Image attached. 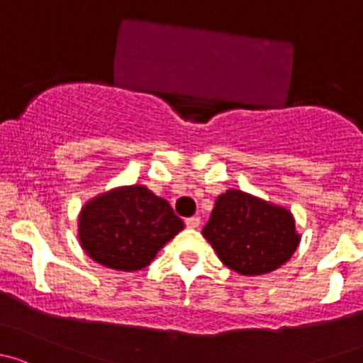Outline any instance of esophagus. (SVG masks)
<instances>
[{
  "label": "esophagus",
  "instance_id": "1",
  "mask_svg": "<svg viewBox=\"0 0 363 363\" xmlns=\"http://www.w3.org/2000/svg\"><path fill=\"white\" fill-rule=\"evenodd\" d=\"M185 225L189 227V229H197V227L201 225V218L199 216H190V218L185 220Z\"/></svg>",
  "mask_w": 363,
  "mask_h": 363
}]
</instances>
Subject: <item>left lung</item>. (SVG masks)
<instances>
[{"instance_id":"left-lung-1","label":"left lung","mask_w":363,"mask_h":363,"mask_svg":"<svg viewBox=\"0 0 363 363\" xmlns=\"http://www.w3.org/2000/svg\"><path fill=\"white\" fill-rule=\"evenodd\" d=\"M203 236L218 259L242 276H259L283 265L297 250L292 213L241 190L216 199Z\"/></svg>"}]
</instances>
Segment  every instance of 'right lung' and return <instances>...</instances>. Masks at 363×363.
Wrapping results in <instances>:
<instances>
[{"label":"right lung","instance_id":"right-lung-1","mask_svg":"<svg viewBox=\"0 0 363 363\" xmlns=\"http://www.w3.org/2000/svg\"><path fill=\"white\" fill-rule=\"evenodd\" d=\"M183 229L169 203L143 185L122 186L89 201L78 238L89 257L117 271H140Z\"/></svg>","mask_w":363,"mask_h":363}]
</instances>
